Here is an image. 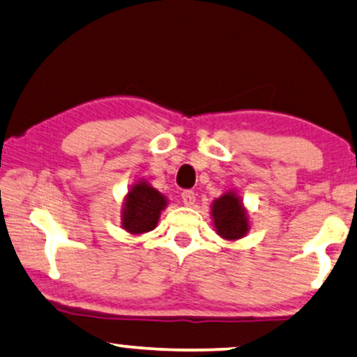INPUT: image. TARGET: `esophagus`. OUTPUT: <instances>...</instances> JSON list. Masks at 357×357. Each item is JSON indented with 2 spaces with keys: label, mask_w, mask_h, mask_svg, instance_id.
<instances>
[{
  "label": "esophagus",
  "mask_w": 357,
  "mask_h": 357,
  "mask_svg": "<svg viewBox=\"0 0 357 357\" xmlns=\"http://www.w3.org/2000/svg\"><path fill=\"white\" fill-rule=\"evenodd\" d=\"M181 199H183L184 206L191 207V206H194V202H196V194H194L192 191H184L181 194Z\"/></svg>",
  "instance_id": "1"
}]
</instances>
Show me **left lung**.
<instances>
[{
	"mask_svg": "<svg viewBox=\"0 0 357 357\" xmlns=\"http://www.w3.org/2000/svg\"><path fill=\"white\" fill-rule=\"evenodd\" d=\"M212 223L217 235L227 241L241 240L250 231V213L238 192L227 191L211 206Z\"/></svg>",
	"mask_w": 357,
	"mask_h": 357,
	"instance_id": "obj_1",
	"label": "left lung"
}]
</instances>
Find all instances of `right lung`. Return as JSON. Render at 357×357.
Returning <instances> with one entry per match:
<instances>
[{"mask_svg":"<svg viewBox=\"0 0 357 357\" xmlns=\"http://www.w3.org/2000/svg\"><path fill=\"white\" fill-rule=\"evenodd\" d=\"M168 199L144 178L129 188L121 208V227L130 235H144L153 230Z\"/></svg>","mask_w":357,"mask_h":357,"instance_id":"1","label":"right lung"}]
</instances>
